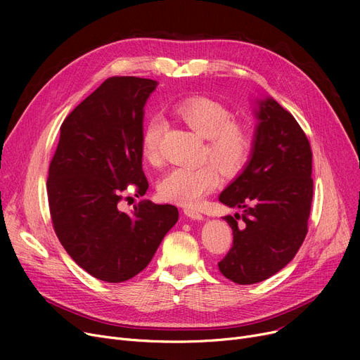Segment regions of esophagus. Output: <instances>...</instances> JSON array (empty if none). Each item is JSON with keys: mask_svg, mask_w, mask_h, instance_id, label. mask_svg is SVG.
I'll return each instance as SVG.
<instances>
[{"mask_svg": "<svg viewBox=\"0 0 360 360\" xmlns=\"http://www.w3.org/2000/svg\"><path fill=\"white\" fill-rule=\"evenodd\" d=\"M184 214L186 217L193 219V220H202L204 219V216L200 212H197L195 209H190V207H188V209H184Z\"/></svg>", "mask_w": 360, "mask_h": 360, "instance_id": "1", "label": "esophagus"}]
</instances>
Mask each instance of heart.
Returning a JSON list of instances; mask_svg holds the SVG:
<instances>
[{
  "label": "heart",
  "mask_w": 360,
  "mask_h": 360,
  "mask_svg": "<svg viewBox=\"0 0 360 360\" xmlns=\"http://www.w3.org/2000/svg\"><path fill=\"white\" fill-rule=\"evenodd\" d=\"M176 115L195 134L205 140L204 156L209 158L223 174L233 175L248 162L252 139L248 128L232 121V112L224 105L207 99L191 98L175 105ZM166 122L160 115H151L141 136L143 158L156 165L160 160V141ZM217 169L204 163L197 167H172L160 178L159 195L169 202L197 207L202 198L219 185Z\"/></svg>",
  "instance_id": "b5f03b06"
}]
</instances>
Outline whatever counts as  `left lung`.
<instances>
[{"label":"left lung","instance_id":"obj_1","mask_svg":"<svg viewBox=\"0 0 360 360\" xmlns=\"http://www.w3.org/2000/svg\"><path fill=\"white\" fill-rule=\"evenodd\" d=\"M251 158L219 201L242 209L224 216L233 245L219 262L238 285L264 281L293 259L308 232L314 193L309 141L290 112L273 98L257 101ZM244 223L237 228V220Z\"/></svg>","mask_w":360,"mask_h":360}]
</instances>
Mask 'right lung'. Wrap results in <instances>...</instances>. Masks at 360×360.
<instances>
[{"label":"right lung","instance_id":"1","mask_svg":"<svg viewBox=\"0 0 360 360\" xmlns=\"http://www.w3.org/2000/svg\"><path fill=\"white\" fill-rule=\"evenodd\" d=\"M158 82L110 77L75 108L61 125L49 165L48 201L52 224L79 267L108 283L143 271L165 235L178 221L170 204L139 202L120 209L122 191L144 195V106Z\"/></svg>","mask_w":360,"mask_h":360}]
</instances>
